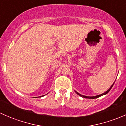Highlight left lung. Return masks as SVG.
<instances>
[{
  "mask_svg": "<svg viewBox=\"0 0 126 126\" xmlns=\"http://www.w3.org/2000/svg\"><path fill=\"white\" fill-rule=\"evenodd\" d=\"M114 83H115V82H114ZM114 83H113V84L111 86V87H110V88H109V90H107V91H105V92H104V93L101 94H99V95H98V96H92V97H90V96H83V95H82V94H80V93H77V91H75V92H76V93L77 94H78V95H79L80 96H81V97H84V98H87V99H96V98H98V97H101V96H103V95H105V94H106L107 93H108L109 92V91H110V90H111V88L113 87V86Z\"/></svg>",
  "mask_w": 126,
  "mask_h": 126,
  "instance_id": "1",
  "label": "left lung"
}]
</instances>
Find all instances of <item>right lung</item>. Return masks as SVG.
<instances>
[{
  "instance_id": "obj_1",
  "label": "right lung",
  "mask_w": 126,
  "mask_h": 126,
  "mask_svg": "<svg viewBox=\"0 0 126 126\" xmlns=\"http://www.w3.org/2000/svg\"><path fill=\"white\" fill-rule=\"evenodd\" d=\"M43 96H40V97H43Z\"/></svg>"
}]
</instances>
